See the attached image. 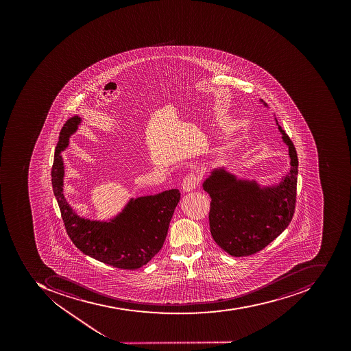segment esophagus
Wrapping results in <instances>:
<instances>
[{"label": "esophagus", "mask_w": 351, "mask_h": 351, "mask_svg": "<svg viewBox=\"0 0 351 351\" xmlns=\"http://www.w3.org/2000/svg\"><path fill=\"white\" fill-rule=\"evenodd\" d=\"M199 178L197 174H194V173L188 174L186 176L184 177V179H182V189H184V192L191 191V190L197 188V184H199Z\"/></svg>", "instance_id": "obj_1"}]
</instances>
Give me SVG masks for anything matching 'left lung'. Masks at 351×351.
<instances>
[{
    "instance_id": "1",
    "label": "left lung",
    "mask_w": 351,
    "mask_h": 351,
    "mask_svg": "<svg viewBox=\"0 0 351 351\" xmlns=\"http://www.w3.org/2000/svg\"><path fill=\"white\" fill-rule=\"evenodd\" d=\"M260 101L267 106L263 99ZM277 125L291 159L290 172L278 184L261 188L256 180L237 178L223 167L215 169L203 182V189L212 199L208 217L213 239L232 256H252L265 248L293 217L298 154L278 122Z\"/></svg>"
}]
</instances>
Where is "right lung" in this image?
<instances>
[{
  "label": "right lung",
  "instance_id": "1",
  "mask_svg": "<svg viewBox=\"0 0 351 351\" xmlns=\"http://www.w3.org/2000/svg\"><path fill=\"white\" fill-rule=\"evenodd\" d=\"M82 119L78 116L65 122L56 147L51 184L64 222L65 230L82 254L117 269H136L154 258L165 244L169 222L180 199L178 189L131 199L122 212L110 221L80 218L63 194L61 152L76 132Z\"/></svg>",
  "mask_w": 351,
  "mask_h": 351
}]
</instances>
